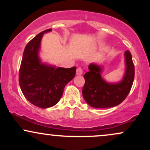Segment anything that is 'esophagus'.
<instances>
[{
    "label": "esophagus",
    "mask_w": 150,
    "mask_h": 150,
    "mask_svg": "<svg viewBox=\"0 0 150 150\" xmlns=\"http://www.w3.org/2000/svg\"><path fill=\"white\" fill-rule=\"evenodd\" d=\"M76 74H77V75H82V74H83V70H82V68H77Z\"/></svg>",
    "instance_id": "esophagus-1"
}]
</instances>
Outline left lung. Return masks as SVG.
<instances>
[{
    "label": "left lung",
    "instance_id": "obj_1",
    "mask_svg": "<svg viewBox=\"0 0 150 150\" xmlns=\"http://www.w3.org/2000/svg\"><path fill=\"white\" fill-rule=\"evenodd\" d=\"M125 69L122 80L118 82H106L101 76L103 67L97 63L89 65V71L84 75L85 83L82 96L86 102L94 108H110L120 104L130 92L135 68L132 56L128 51L124 53Z\"/></svg>",
    "mask_w": 150,
    "mask_h": 150
}]
</instances>
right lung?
I'll use <instances>...</instances> for the list:
<instances>
[{
  "label": "right lung",
  "mask_w": 150,
  "mask_h": 150,
  "mask_svg": "<svg viewBox=\"0 0 150 150\" xmlns=\"http://www.w3.org/2000/svg\"><path fill=\"white\" fill-rule=\"evenodd\" d=\"M46 30L37 34L26 46L19 72L22 94L31 104L42 108L53 106L63 95L65 85L73 79L76 67L56 68L43 63L39 57L41 42Z\"/></svg>",
  "instance_id": "1"
}]
</instances>
